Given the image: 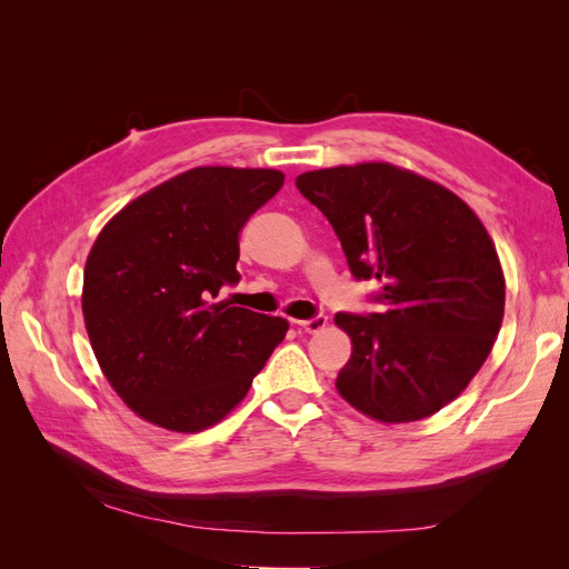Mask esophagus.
I'll list each match as a JSON object with an SVG mask.
<instances>
[{
    "mask_svg": "<svg viewBox=\"0 0 569 569\" xmlns=\"http://www.w3.org/2000/svg\"><path fill=\"white\" fill-rule=\"evenodd\" d=\"M297 325L301 327L303 332H308V335H316V332L325 330L327 318H325V316H316V318H311V320H297Z\"/></svg>",
    "mask_w": 569,
    "mask_h": 569,
    "instance_id": "esophagus-1",
    "label": "esophagus"
}]
</instances>
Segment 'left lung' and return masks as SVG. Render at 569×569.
I'll return each mask as SVG.
<instances>
[{
    "label": "left lung",
    "instance_id": "1",
    "mask_svg": "<svg viewBox=\"0 0 569 569\" xmlns=\"http://www.w3.org/2000/svg\"><path fill=\"white\" fill-rule=\"evenodd\" d=\"M299 192L335 228L356 280L380 282V313H337L351 358L337 391L377 422L435 416L485 366L506 278L487 228L451 189L393 163L308 170Z\"/></svg>",
    "mask_w": 569,
    "mask_h": 569
}]
</instances>
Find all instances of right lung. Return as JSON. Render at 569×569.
I'll return each mask as SVG.
<instances>
[{
  "label": "right lung",
  "instance_id": "1",
  "mask_svg": "<svg viewBox=\"0 0 569 569\" xmlns=\"http://www.w3.org/2000/svg\"><path fill=\"white\" fill-rule=\"evenodd\" d=\"M272 168L199 166L123 206L94 239L82 316L97 363L142 420L194 435L244 399L289 322L213 303L239 232L280 192Z\"/></svg>",
  "mask_w": 569,
  "mask_h": 569
}]
</instances>
